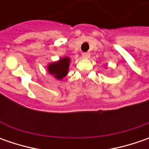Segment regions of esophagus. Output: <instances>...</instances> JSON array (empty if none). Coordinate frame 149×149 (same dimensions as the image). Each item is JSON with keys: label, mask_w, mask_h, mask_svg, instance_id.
Here are the masks:
<instances>
[{"label": "esophagus", "mask_w": 149, "mask_h": 149, "mask_svg": "<svg viewBox=\"0 0 149 149\" xmlns=\"http://www.w3.org/2000/svg\"><path fill=\"white\" fill-rule=\"evenodd\" d=\"M82 57L84 58V59H89L90 57V53L89 52H84L82 54Z\"/></svg>", "instance_id": "esophagus-1"}]
</instances>
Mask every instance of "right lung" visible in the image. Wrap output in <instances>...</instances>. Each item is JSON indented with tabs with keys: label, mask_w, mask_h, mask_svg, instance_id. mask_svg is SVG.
<instances>
[{
	"label": "right lung",
	"mask_w": 149,
	"mask_h": 149,
	"mask_svg": "<svg viewBox=\"0 0 149 149\" xmlns=\"http://www.w3.org/2000/svg\"><path fill=\"white\" fill-rule=\"evenodd\" d=\"M69 64H70V59L68 57L62 58L58 62L50 64L48 66V70L54 77L61 79L65 77L68 73Z\"/></svg>",
	"instance_id": "1"
}]
</instances>
